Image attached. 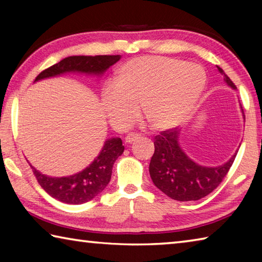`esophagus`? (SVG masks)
<instances>
[{"label": "esophagus", "instance_id": "1", "mask_svg": "<svg viewBox=\"0 0 262 262\" xmlns=\"http://www.w3.org/2000/svg\"><path fill=\"white\" fill-rule=\"evenodd\" d=\"M137 139H140V135L137 134H134V133H130V134H128L126 137H125V142L127 144H130L133 143V142L136 141Z\"/></svg>", "mask_w": 262, "mask_h": 262}]
</instances>
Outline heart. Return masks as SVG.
<instances>
[{
  "mask_svg": "<svg viewBox=\"0 0 262 262\" xmlns=\"http://www.w3.org/2000/svg\"><path fill=\"white\" fill-rule=\"evenodd\" d=\"M200 64L166 56L144 55L123 63L117 81L105 83L101 106L117 129H125L140 113V105L155 129H167L192 113L206 89Z\"/></svg>",
  "mask_w": 262,
  "mask_h": 262,
  "instance_id": "heart-1",
  "label": "heart"
}]
</instances>
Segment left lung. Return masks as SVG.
<instances>
[{
    "mask_svg": "<svg viewBox=\"0 0 262 262\" xmlns=\"http://www.w3.org/2000/svg\"><path fill=\"white\" fill-rule=\"evenodd\" d=\"M224 75V82L236 90V85ZM241 110L244 117L243 107ZM245 118V117H244ZM180 129H168L155 137V152L149 165L155 186L177 201H195L207 196L219 186L236 158L237 151L228 162L219 166H205L187 156L179 143Z\"/></svg>",
    "mask_w": 262,
    "mask_h": 262,
    "instance_id": "left-lung-1",
    "label": "left lung"
}]
</instances>
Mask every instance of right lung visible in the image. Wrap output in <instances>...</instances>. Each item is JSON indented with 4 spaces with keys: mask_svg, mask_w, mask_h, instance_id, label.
Here are the masks:
<instances>
[{
    "mask_svg": "<svg viewBox=\"0 0 262 262\" xmlns=\"http://www.w3.org/2000/svg\"><path fill=\"white\" fill-rule=\"evenodd\" d=\"M121 59V55H74L61 60L52 67L43 70L35 77L34 82L66 74H84L88 76H103L111 66ZM125 147L120 137L107 139L100 152L90 165L77 173L68 177H51L42 174L32 166V171L39 185L45 192L68 205H82L95 199L106 188L112 176L114 162L121 156Z\"/></svg>",
    "mask_w": 262,
    "mask_h": 262,
    "instance_id": "1",
    "label": "right lung"
}]
</instances>
